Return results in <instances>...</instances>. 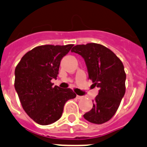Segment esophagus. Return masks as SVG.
Returning <instances> with one entry per match:
<instances>
[{"label": "esophagus", "mask_w": 147, "mask_h": 147, "mask_svg": "<svg viewBox=\"0 0 147 147\" xmlns=\"http://www.w3.org/2000/svg\"><path fill=\"white\" fill-rule=\"evenodd\" d=\"M76 98H78V99H81V98H82V96H76Z\"/></svg>", "instance_id": "obj_1"}]
</instances>
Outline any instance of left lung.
<instances>
[{
	"instance_id": "left-lung-1",
	"label": "left lung",
	"mask_w": 147,
	"mask_h": 147,
	"mask_svg": "<svg viewBox=\"0 0 147 147\" xmlns=\"http://www.w3.org/2000/svg\"><path fill=\"white\" fill-rule=\"evenodd\" d=\"M71 51L83 58L88 78L99 88L98 96L92 101V109L84 114V118L96 124L106 123L116 113L125 95L126 76L123 62L111 50L99 44L78 45Z\"/></svg>"
}]
</instances>
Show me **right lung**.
Wrapping results in <instances>:
<instances>
[{"mask_svg":"<svg viewBox=\"0 0 147 147\" xmlns=\"http://www.w3.org/2000/svg\"><path fill=\"white\" fill-rule=\"evenodd\" d=\"M73 45H45L24 55L14 71V88L28 115L40 125H49L61 118L67 101L76 97L71 88L53 86L60 62Z\"/></svg>","mask_w":147,"mask_h":147,"instance_id":"add662e5","label":"right lung"}]
</instances>
